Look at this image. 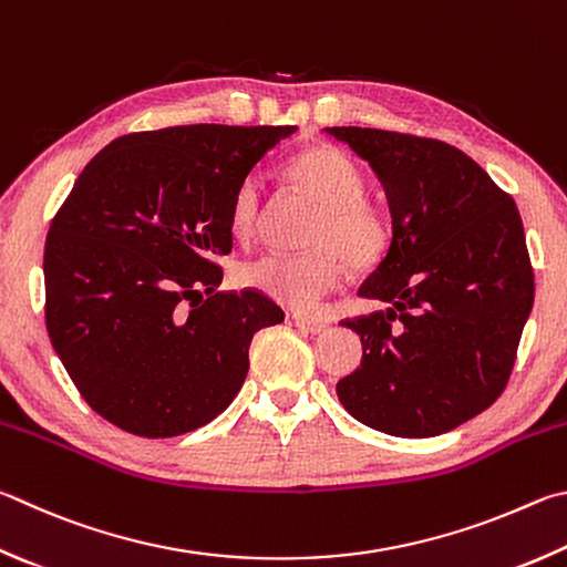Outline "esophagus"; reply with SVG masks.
Here are the masks:
<instances>
[{
  "mask_svg": "<svg viewBox=\"0 0 567 567\" xmlns=\"http://www.w3.org/2000/svg\"><path fill=\"white\" fill-rule=\"evenodd\" d=\"M287 322H290L292 327L302 329V332H310V334H322L327 332V322L324 319H315V317H302V315H287Z\"/></svg>",
  "mask_w": 567,
  "mask_h": 567,
  "instance_id": "1",
  "label": "esophagus"
}]
</instances>
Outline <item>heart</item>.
<instances>
[{"mask_svg":"<svg viewBox=\"0 0 567 567\" xmlns=\"http://www.w3.org/2000/svg\"><path fill=\"white\" fill-rule=\"evenodd\" d=\"M287 178L319 205L305 252H267L240 267V282L280 302L287 310L312 312L322 297L342 285L347 262L369 270L389 250L384 210L369 200L359 163L337 146H312L287 163ZM262 220V181L245 176L230 200V233L250 240Z\"/></svg>","mask_w":567,"mask_h":567,"instance_id":"1","label":"heart"}]
</instances>
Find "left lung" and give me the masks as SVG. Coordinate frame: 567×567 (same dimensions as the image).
<instances>
[{
  "label": "left lung",
  "instance_id": "8db88e82",
  "mask_svg": "<svg viewBox=\"0 0 567 567\" xmlns=\"http://www.w3.org/2000/svg\"><path fill=\"white\" fill-rule=\"evenodd\" d=\"M382 181L394 238L359 295L389 307L352 319L362 364L337 382L357 421L426 439L506 389L535 282L520 213L466 153L414 133L334 126Z\"/></svg>",
  "mask_w": 567,
  "mask_h": 567
}]
</instances>
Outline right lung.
<instances>
[{"label":"right lung","instance_id":"right-lung-1","mask_svg":"<svg viewBox=\"0 0 567 567\" xmlns=\"http://www.w3.org/2000/svg\"><path fill=\"white\" fill-rule=\"evenodd\" d=\"M295 126L193 123L128 133L96 153L47 235V329L99 416L181 436L230 406L255 332L285 312L218 292L238 183Z\"/></svg>","mask_w":567,"mask_h":567}]
</instances>
